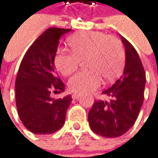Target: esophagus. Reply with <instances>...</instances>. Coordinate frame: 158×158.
<instances>
[{"instance_id": "obj_1", "label": "esophagus", "mask_w": 158, "mask_h": 158, "mask_svg": "<svg viewBox=\"0 0 158 158\" xmlns=\"http://www.w3.org/2000/svg\"><path fill=\"white\" fill-rule=\"evenodd\" d=\"M80 97H81V95H80V94H77V93H74V94L72 95V98H73V99H77V98H79Z\"/></svg>"}]
</instances>
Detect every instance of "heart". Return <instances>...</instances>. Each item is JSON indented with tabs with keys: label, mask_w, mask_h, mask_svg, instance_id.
Segmentation results:
<instances>
[{
	"label": "heart",
	"mask_w": 158,
	"mask_h": 158,
	"mask_svg": "<svg viewBox=\"0 0 158 158\" xmlns=\"http://www.w3.org/2000/svg\"><path fill=\"white\" fill-rule=\"evenodd\" d=\"M72 52L59 50L54 58L57 70L63 75L73 73L80 60L87 57L86 67L90 70L79 72L70 78L69 88L75 93H87L98 88L102 77L115 80L125 63V50L121 41L102 32H84L68 40Z\"/></svg>",
	"instance_id": "obj_1"
}]
</instances>
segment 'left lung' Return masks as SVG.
Instances as JSON below:
<instances>
[{"mask_svg": "<svg viewBox=\"0 0 158 158\" xmlns=\"http://www.w3.org/2000/svg\"><path fill=\"white\" fill-rule=\"evenodd\" d=\"M125 48V67L114 85L102 93L110 101H96L88 113V122L96 134L115 138L127 132L138 118L143 102L145 73L131 44L120 36Z\"/></svg>", "mask_w": 158, "mask_h": 158, "instance_id": "obj_1", "label": "left lung"}]
</instances>
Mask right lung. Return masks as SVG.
<instances>
[{"label":"right lung","instance_id":"add662e5","mask_svg":"<svg viewBox=\"0 0 158 158\" xmlns=\"http://www.w3.org/2000/svg\"><path fill=\"white\" fill-rule=\"evenodd\" d=\"M71 29H47L25 54L15 81V99L18 115L25 127L36 134H50L65 122L71 96L53 99L50 92L64 91L58 77L54 58L59 40Z\"/></svg>","mask_w":158,"mask_h":158}]
</instances>
